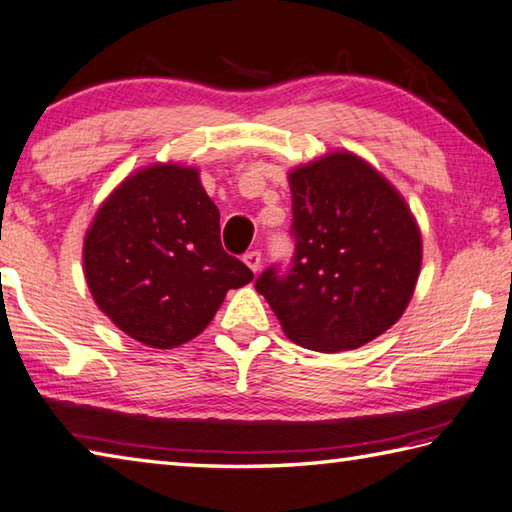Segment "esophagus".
Returning a JSON list of instances; mask_svg holds the SVG:
<instances>
[{"instance_id": "34e87169", "label": "esophagus", "mask_w": 512, "mask_h": 512, "mask_svg": "<svg viewBox=\"0 0 512 512\" xmlns=\"http://www.w3.org/2000/svg\"><path fill=\"white\" fill-rule=\"evenodd\" d=\"M243 260H245V265L256 274L258 269H260V260H263V258H260V252H256V249H254V252H247V254L243 256Z\"/></svg>"}]
</instances>
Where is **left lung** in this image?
<instances>
[{
    "instance_id": "1",
    "label": "left lung",
    "mask_w": 512,
    "mask_h": 512,
    "mask_svg": "<svg viewBox=\"0 0 512 512\" xmlns=\"http://www.w3.org/2000/svg\"><path fill=\"white\" fill-rule=\"evenodd\" d=\"M292 263L256 278L283 332L316 352L354 350L399 321L421 269L406 200L350 151L289 171Z\"/></svg>"
}]
</instances>
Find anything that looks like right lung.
I'll use <instances>...</instances> for the list:
<instances>
[{"instance_id": "1", "label": "right lung", "mask_w": 512, "mask_h": 512, "mask_svg": "<svg viewBox=\"0 0 512 512\" xmlns=\"http://www.w3.org/2000/svg\"><path fill=\"white\" fill-rule=\"evenodd\" d=\"M84 276L124 334L169 350L198 336L229 289L252 281L220 245V214L198 169L151 165L102 202L84 238Z\"/></svg>"}]
</instances>
